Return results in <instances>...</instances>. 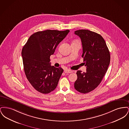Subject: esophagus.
<instances>
[{
    "instance_id": "obj_1",
    "label": "esophagus",
    "mask_w": 129,
    "mask_h": 129,
    "mask_svg": "<svg viewBox=\"0 0 129 129\" xmlns=\"http://www.w3.org/2000/svg\"><path fill=\"white\" fill-rule=\"evenodd\" d=\"M73 72V71H71V70H68V69L65 70H64V73H65L70 74V73H72Z\"/></svg>"
}]
</instances>
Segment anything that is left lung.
Listing matches in <instances>:
<instances>
[{"mask_svg":"<svg viewBox=\"0 0 129 129\" xmlns=\"http://www.w3.org/2000/svg\"><path fill=\"white\" fill-rule=\"evenodd\" d=\"M82 44V57L86 67V73L77 71V79L74 88L78 92L87 93L95 89L101 83L110 61L109 49L102 36L86 29L75 31Z\"/></svg>","mask_w":129,"mask_h":129,"instance_id":"8db88e82","label":"left lung"}]
</instances>
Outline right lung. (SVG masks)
<instances>
[{
	"mask_svg": "<svg viewBox=\"0 0 129 129\" xmlns=\"http://www.w3.org/2000/svg\"><path fill=\"white\" fill-rule=\"evenodd\" d=\"M69 30L38 31L29 38L22 51L26 77L39 92L48 94L57 86L63 70L50 64V57Z\"/></svg>",
	"mask_w": 129,
	"mask_h": 129,
	"instance_id": "1",
	"label": "right lung"
}]
</instances>
